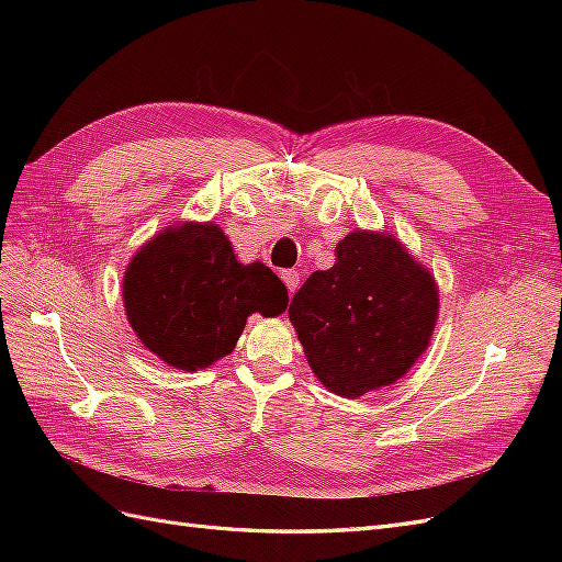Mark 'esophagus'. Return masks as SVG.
Here are the masks:
<instances>
[{
    "instance_id": "esophagus-1",
    "label": "esophagus",
    "mask_w": 562,
    "mask_h": 562,
    "mask_svg": "<svg viewBox=\"0 0 562 562\" xmlns=\"http://www.w3.org/2000/svg\"><path fill=\"white\" fill-rule=\"evenodd\" d=\"M281 279L288 285V291L295 293V288L300 285V274H297V271L295 269H285V271H281Z\"/></svg>"
}]
</instances>
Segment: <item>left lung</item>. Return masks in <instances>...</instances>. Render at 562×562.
Returning a JSON list of instances; mask_svg holds the SVG:
<instances>
[{
  "label": "left lung",
  "instance_id": "8db88e82",
  "mask_svg": "<svg viewBox=\"0 0 562 562\" xmlns=\"http://www.w3.org/2000/svg\"><path fill=\"white\" fill-rule=\"evenodd\" d=\"M337 260L314 271L291 310L314 375L333 394L359 398L401 380L427 351L438 318L429 269L384 232L356 229Z\"/></svg>",
  "mask_w": 562,
  "mask_h": 562
}]
</instances>
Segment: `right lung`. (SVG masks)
<instances>
[{"label": "right lung", "mask_w": 562, "mask_h": 562, "mask_svg": "<svg viewBox=\"0 0 562 562\" xmlns=\"http://www.w3.org/2000/svg\"><path fill=\"white\" fill-rule=\"evenodd\" d=\"M122 288L140 342L187 372L232 353L250 314L279 316L288 307V288L274 271L241 265L211 223L166 227L133 255Z\"/></svg>", "instance_id": "right-lung-1"}]
</instances>
